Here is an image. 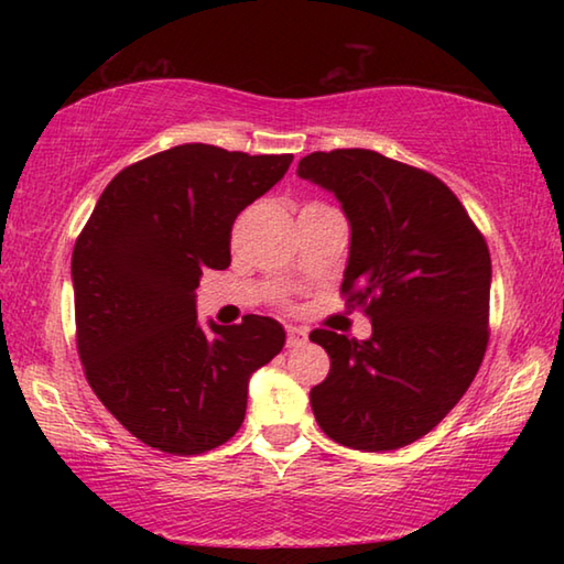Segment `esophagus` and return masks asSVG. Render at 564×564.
Masks as SVG:
<instances>
[{
    "instance_id": "esophagus-1",
    "label": "esophagus",
    "mask_w": 564,
    "mask_h": 564,
    "mask_svg": "<svg viewBox=\"0 0 564 564\" xmlns=\"http://www.w3.org/2000/svg\"><path fill=\"white\" fill-rule=\"evenodd\" d=\"M305 340H308V333H305L303 328L291 326L289 330H285V346L289 348H301Z\"/></svg>"
}]
</instances>
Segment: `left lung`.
<instances>
[{
    "label": "left lung",
    "mask_w": 564,
    "mask_h": 564,
    "mask_svg": "<svg viewBox=\"0 0 564 564\" xmlns=\"http://www.w3.org/2000/svg\"><path fill=\"white\" fill-rule=\"evenodd\" d=\"M299 176L336 194L350 224L340 293L373 336L316 328L330 370L311 390L321 431L352 451H398L441 423L488 348L490 251L441 178L370 149L316 151Z\"/></svg>",
    "instance_id": "1"
}]
</instances>
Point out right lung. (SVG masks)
<instances>
[{
	"label": "right lung",
	"mask_w": 564,
	"mask_h": 564,
	"mask_svg": "<svg viewBox=\"0 0 564 564\" xmlns=\"http://www.w3.org/2000/svg\"><path fill=\"white\" fill-rule=\"evenodd\" d=\"M293 154L181 144L109 181L72 253L76 350L94 393L149 447L198 455L231 441L248 380L279 356L269 316L198 326L206 269L231 263V228Z\"/></svg>",
	"instance_id": "obj_1"
}]
</instances>
